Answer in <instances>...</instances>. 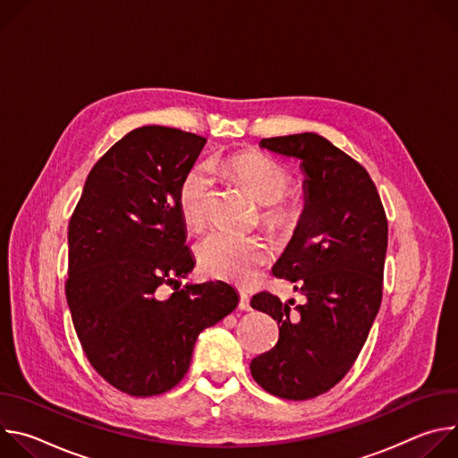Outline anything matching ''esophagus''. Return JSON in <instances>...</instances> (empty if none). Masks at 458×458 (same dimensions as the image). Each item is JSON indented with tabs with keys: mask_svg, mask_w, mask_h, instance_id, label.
Returning a JSON list of instances; mask_svg holds the SVG:
<instances>
[{
	"mask_svg": "<svg viewBox=\"0 0 458 458\" xmlns=\"http://www.w3.org/2000/svg\"><path fill=\"white\" fill-rule=\"evenodd\" d=\"M239 310H242V311H250V310H251V306H250V297H248L246 293H241V295H239Z\"/></svg>",
	"mask_w": 458,
	"mask_h": 458,
	"instance_id": "1",
	"label": "esophagus"
}]
</instances>
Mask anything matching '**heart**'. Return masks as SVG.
Returning a JSON list of instances; mask_svg holds the SVG:
<instances>
[{
    "label": "heart",
    "instance_id": "heart-1",
    "mask_svg": "<svg viewBox=\"0 0 458 458\" xmlns=\"http://www.w3.org/2000/svg\"><path fill=\"white\" fill-rule=\"evenodd\" d=\"M232 177L260 203V223L276 235L292 233L302 221L306 201L292 184V174L276 159L259 152H241L226 159ZM214 195V172L208 163L190 166L177 188V207L182 221L203 226ZM201 270L216 279L251 284L272 259L268 241L260 235H237L214 230L195 246Z\"/></svg>",
    "mask_w": 458,
    "mask_h": 458
}]
</instances>
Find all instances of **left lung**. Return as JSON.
<instances>
[{"instance_id": "8db88e82", "label": "left lung", "mask_w": 458, "mask_h": 458, "mask_svg": "<svg viewBox=\"0 0 458 458\" xmlns=\"http://www.w3.org/2000/svg\"><path fill=\"white\" fill-rule=\"evenodd\" d=\"M259 147L302 161L306 212L274 276L295 283L306 302L292 311L270 292L253 295L251 308L277 320L279 341L250 371L268 394L306 401L341 382L368 339L382 301L387 219L366 168L322 136Z\"/></svg>"}]
</instances>
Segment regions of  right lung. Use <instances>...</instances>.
<instances>
[{
	"label": "right lung",
	"instance_id": "obj_1",
	"mask_svg": "<svg viewBox=\"0 0 458 458\" xmlns=\"http://www.w3.org/2000/svg\"><path fill=\"white\" fill-rule=\"evenodd\" d=\"M207 140L141 126L90 170L69 223L67 302L92 368L132 397H154L186 375L198 335L239 302L223 283L188 284L193 268L177 188ZM163 284L176 292L157 299Z\"/></svg>",
	"mask_w": 458,
	"mask_h": 458
}]
</instances>
